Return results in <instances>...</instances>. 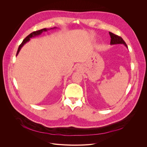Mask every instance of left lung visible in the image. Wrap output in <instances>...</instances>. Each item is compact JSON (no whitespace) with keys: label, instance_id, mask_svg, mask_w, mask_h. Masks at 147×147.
<instances>
[{"label":"left lung","instance_id":"1","mask_svg":"<svg viewBox=\"0 0 147 147\" xmlns=\"http://www.w3.org/2000/svg\"><path fill=\"white\" fill-rule=\"evenodd\" d=\"M109 35L111 38V45H115V44H124L125 47L127 48V44H125L124 40L123 39V38L116 34H114L113 33L109 32Z\"/></svg>","mask_w":147,"mask_h":147}]
</instances>
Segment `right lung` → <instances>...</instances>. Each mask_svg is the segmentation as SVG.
<instances>
[{
  "mask_svg": "<svg viewBox=\"0 0 147 147\" xmlns=\"http://www.w3.org/2000/svg\"><path fill=\"white\" fill-rule=\"evenodd\" d=\"M47 31V29L44 28V29H42V30H38V31H34V32H32V33H31L30 35H28L23 40L22 43L19 45V47H18V50H17V52L16 56L18 55V53L19 51H20L21 48H22V47L27 42H28V41L30 40V38H32V36H36V35H38L40 34L43 31Z\"/></svg>",
  "mask_w": 147,
  "mask_h": 147,
  "instance_id": "right-lung-1",
  "label": "right lung"
}]
</instances>
